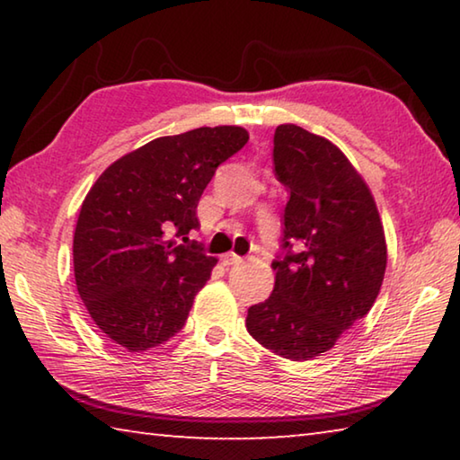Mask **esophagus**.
I'll use <instances>...</instances> for the list:
<instances>
[{
  "mask_svg": "<svg viewBox=\"0 0 460 460\" xmlns=\"http://www.w3.org/2000/svg\"><path fill=\"white\" fill-rule=\"evenodd\" d=\"M241 261H243V258H239L237 253H227V255H223V266H239Z\"/></svg>",
  "mask_w": 460,
  "mask_h": 460,
  "instance_id": "1",
  "label": "esophagus"
}]
</instances>
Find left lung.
<instances>
[{
	"label": "left lung",
	"mask_w": 460,
	"mask_h": 460,
	"mask_svg": "<svg viewBox=\"0 0 460 460\" xmlns=\"http://www.w3.org/2000/svg\"><path fill=\"white\" fill-rule=\"evenodd\" d=\"M274 166L290 192L286 255L271 263L274 290L247 310L245 326L276 355L306 361L371 310L385 274V233L367 182L326 137L278 126Z\"/></svg>",
	"instance_id": "left-lung-1"
}]
</instances>
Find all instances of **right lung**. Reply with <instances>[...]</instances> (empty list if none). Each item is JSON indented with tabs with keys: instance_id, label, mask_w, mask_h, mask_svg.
<instances>
[{
	"instance_id": "obj_1",
	"label": "right lung",
	"mask_w": 460,
	"mask_h": 460,
	"mask_svg": "<svg viewBox=\"0 0 460 460\" xmlns=\"http://www.w3.org/2000/svg\"><path fill=\"white\" fill-rule=\"evenodd\" d=\"M239 126L155 137L115 160L84 197L75 227V282L105 337L129 353L182 329L217 266L174 237L199 227L197 205L215 170L247 144Z\"/></svg>"
}]
</instances>
